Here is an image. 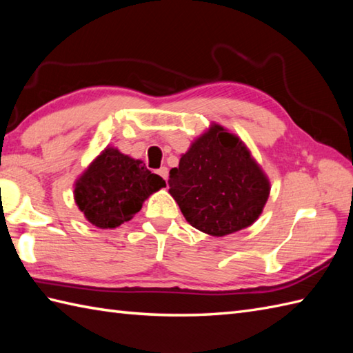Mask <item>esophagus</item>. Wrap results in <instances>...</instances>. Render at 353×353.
<instances>
[{"label": "esophagus", "instance_id": "obj_1", "mask_svg": "<svg viewBox=\"0 0 353 353\" xmlns=\"http://www.w3.org/2000/svg\"><path fill=\"white\" fill-rule=\"evenodd\" d=\"M157 174H159L165 182H167V179H168V168L167 167H161L159 170H157Z\"/></svg>", "mask_w": 353, "mask_h": 353}]
</instances>
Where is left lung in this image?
<instances>
[{"label":"left lung","instance_id":"8db88e82","mask_svg":"<svg viewBox=\"0 0 353 353\" xmlns=\"http://www.w3.org/2000/svg\"><path fill=\"white\" fill-rule=\"evenodd\" d=\"M168 183L186 221L212 236L250 226L270 194L267 177L243 142L220 125L194 142L171 168Z\"/></svg>","mask_w":353,"mask_h":353}]
</instances>
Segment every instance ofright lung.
I'll return each mask as SVG.
<instances>
[{
  "mask_svg": "<svg viewBox=\"0 0 353 353\" xmlns=\"http://www.w3.org/2000/svg\"><path fill=\"white\" fill-rule=\"evenodd\" d=\"M165 181L141 161L106 148L76 183V201L88 221L100 229H114L141 211L150 194Z\"/></svg>",
  "mask_w": 353,
  "mask_h": 353,
  "instance_id": "right-lung-1",
  "label": "right lung"
}]
</instances>
